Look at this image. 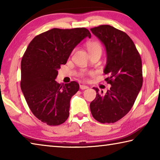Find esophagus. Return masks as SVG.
<instances>
[{
    "label": "esophagus",
    "mask_w": 160,
    "mask_h": 160,
    "mask_svg": "<svg viewBox=\"0 0 160 160\" xmlns=\"http://www.w3.org/2000/svg\"><path fill=\"white\" fill-rule=\"evenodd\" d=\"M89 88L88 86H87L85 85H80V88L81 90H86V89H88Z\"/></svg>",
    "instance_id": "esophagus-1"
}]
</instances>
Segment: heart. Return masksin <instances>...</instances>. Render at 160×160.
Returning a JSON list of instances; mask_svg holds the SVG:
<instances>
[{
	"label": "heart",
	"instance_id": "1",
	"mask_svg": "<svg viewBox=\"0 0 160 160\" xmlns=\"http://www.w3.org/2000/svg\"><path fill=\"white\" fill-rule=\"evenodd\" d=\"M87 47H88V50L90 54L97 53V52H101L102 53V47L99 42H90L87 44Z\"/></svg>",
	"mask_w": 160,
	"mask_h": 160
}]
</instances>
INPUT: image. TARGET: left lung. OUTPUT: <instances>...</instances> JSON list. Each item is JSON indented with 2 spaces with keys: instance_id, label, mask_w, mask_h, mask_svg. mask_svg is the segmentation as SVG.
<instances>
[{
  "instance_id": "8db88e82",
  "label": "left lung",
  "mask_w": 160,
  "mask_h": 160,
  "mask_svg": "<svg viewBox=\"0 0 160 160\" xmlns=\"http://www.w3.org/2000/svg\"><path fill=\"white\" fill-rule=\"evenodd\" d=\"M104 46L107 64L104 73L111 87L105 94L96 90L97 96L90 103L94 119L102 123L120 120L134 104L142 85V61L133 42L125 32L110 25L90 29Z\"/></svg>"
}]
</instances>
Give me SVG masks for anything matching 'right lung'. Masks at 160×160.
I'll use <instances>...</instances> for the list:
<instances>
[{
	"instance_id": "add662e5",
	"label": "right lung",
	"mask_w": 160,
	"mask_h": 160,
	"mask_svg": "<svg viewBox=\"0 0 160 160\" xmlns=\"http://www.w3.org/2000/svg\"><path fill=\"white\" fill-rule=\"evenodd\" d=\"M86 37H91L86 28H53L35 37L22 58V92L33 114L47 125H60L68 118L70 99L79 84L55 79L61 65Z\"/></svg>"
}]
</instances>
